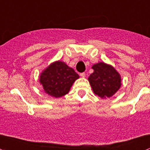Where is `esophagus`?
<instances>
[{"mask_svg": "<svg viewBox=\"0 0 150 150\" xmlns=\"http://www.w3.org/2000/svg\"><path fill=\"white\" fill-rule=\"evenodd\" d=\"M85 73H81L80 74V76H81V77H82V78H84V77H85Z\"/></svg>", "mask_w": 150, "mask_h": 150, "instance_id": "1", "label": "esophagus"}]
</instances>
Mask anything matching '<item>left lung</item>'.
<instances>
[{"label": "left lung", "instance_id": "left-lung-1", "mask_svg": "<svg viewBox=\"0 0 150 150\" xmlns=\"http://www.w3.org/2000/svg\"><path fill=\"white\" fill-rule=\"evenodd\" d=\"M93 73L88 78L94 93L102 99L113 96L121 88V76L111 65L99 62L92 66Z\"/></svg>", "mask_w": 150, "mask_h": 150}]
</instances>
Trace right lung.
Instances as JSON below:
<instances>
[{
	"label": "right lung",
	"instance_id": "right-lung-1",
	"mask_svg": "<svg viewBox=\"0 0 150 150\" xmlns=\"http://www.w3.org/2000/svg\"><path fill=\"white\" fill-rule=\"evenodd\" d=\"M79 78L72 68L61 61H54L42 71L39 81L46 94L52 98L64 96Z\"/></svg>",
	"mask_w": 150,
	"mask_h": 150
}]
</instances>
